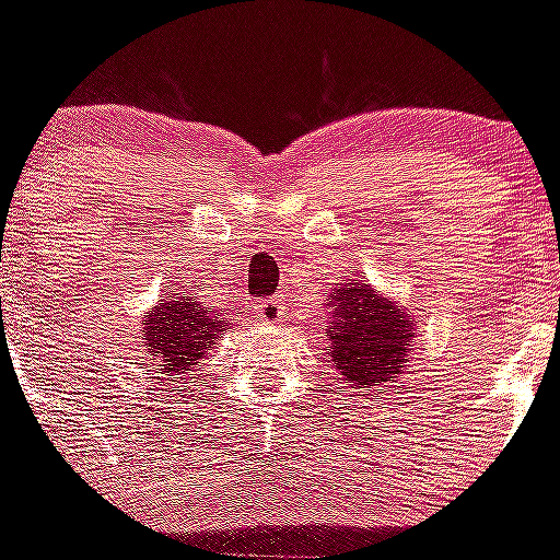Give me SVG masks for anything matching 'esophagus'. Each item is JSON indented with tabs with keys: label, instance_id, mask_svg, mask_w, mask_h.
<instances>
[{
	"label": "esophagus",
	"instance_id": "esophagus-1",
	"mask_svg": "<svg viewBox=\"0 0 560 560\" xmlns=\"http://www.w3.org/2000/svg\"><path fill=\"white\" fill-rule=\"evenodd\" d=\"M252 314L260 319V323L266 325H277L280 323V316H283V303L280 300H257L255 305H252Z\"/></svg>",
	"mask_w": 560,
	"mask_h": 560
}]
</instances>
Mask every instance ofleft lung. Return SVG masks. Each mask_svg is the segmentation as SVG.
<instances>
[{
	"label": "left lung",
	"instance_id": "obj_1",
	"mask_svg": "<svg viewBox=\"0 0 560 560\" xmlns=\"http://www.w3.org/2000/svg\"><path fill=\"white\" fill-rule=\"evenodd\" d=\"M328 305L334 311L325 334L341 381L350 387H387V381L398 378L412 339V319L404 308L364 280L339 285Z\"/></svg>",
	"mask_w": 560,
	"mask_h": 560
}]
</instances>
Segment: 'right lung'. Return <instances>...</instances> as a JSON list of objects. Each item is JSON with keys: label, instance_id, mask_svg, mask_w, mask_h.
<instances>
[{"label": "right lung", "instance_id": "1", "mask_svg": "<svg viewBox=\"0 0 560 560\" xmlns=\"http://www.w3.org/2000/svg\"><path fill=\"white\" fill-rule=\"evenodd\" d=\"M142 325H145L148 353L156 359V370L182 373L199 364L201 355L221 339L226 319H219L201 303L171 296V300H162L142 319Z\"/></svg>", "mask_w": 560, "mask_h": 560}]
</instances>
